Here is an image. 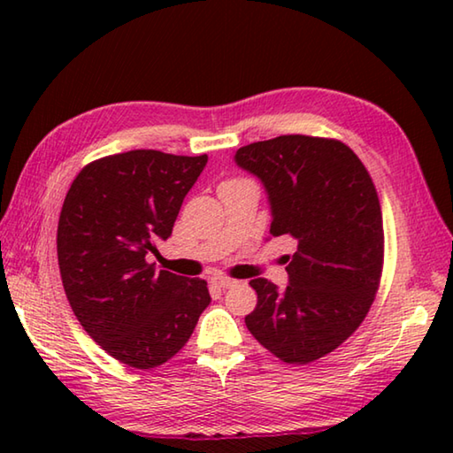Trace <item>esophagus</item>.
<instances>
[{
	"instance_id": "1",
	"label": "esophagus",
	"mask_w": 453,
	"mask_h": 453,
	"mask_svg": "<svg viewBox=\"0 0 453 453\" xmlns=\"http://www.w3.org/2000/svg\"><path fill=\"white\" fill-rule=\"evenodd\" d=\"M211 281L216 283L218 288H221V289H227V288H232V286H235V280H232V278H227V275H213L211 278Z\"/></svg>"
}]
</instances>
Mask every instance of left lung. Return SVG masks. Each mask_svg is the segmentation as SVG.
<instances>
[{"label":"left lung","instance_id":"obj_1","mask_svg":"<svg viewBox=\"0 0 453 453\" xmlns=\"http://www.w3.org/2000/svg\"><path fill=\"white\" fill-rule=\"evenodd\" d=\"M234 159L262 181L270 234L297 242L286 289L250 281L257 305L245 326L281 362L310 364L356 332L378 291L383 226L373 181L346 143L326 137L280 135L243 145Z\"/></svg>","mask_w":453,"mask_h":453}]
</instances>
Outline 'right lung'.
<instances>
[{
  "label": "right lung",
  "mask_w": 453,
  "mask_h": 453,
  "mask_svg": "<svg viewBox=\"0 0 453 453\" xmlns=\"http://www.w3.org/2000/svg\"><path fill=\"white\" fill-rule=\"evenodd\" d=\"M208 156L116 153L83 167L58 224L61 281L75 318L111 357L150 370L186 346L211 297L203 280L148 264Z\"/></svg>",
  "instance_id": "obj_1"
}]
</instances>
